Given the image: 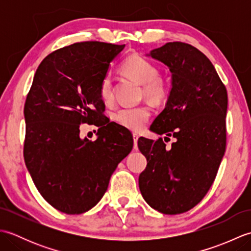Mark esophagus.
Returning a JSON list of instances; mask_svg holds the SVG:
<instances>
[{"instance_id":"obj_1","label":"esophagus","mask_w":251,"mask_h":251,"mask_svg":"<svg viewBox=\"0 0 251 251\" xmlns=\"http://www.w3.org/2000/svg\"><path fill=\"white\" fill-rule=\"evenodd\" d=\"M132 138H134V143H135V147H136L137 141H138V138H139V135L136 134V132H134V134H132Z\"/></svg>"}]
</instances>
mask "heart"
I'll return each instance as SVG.
<instances>
[{"label": "heart", "instance_id": "1", "mask_svg": "<svg viewBox=\"0 0 251 251\" xmlns=\"http://www.w3.org/2000/svg\"><path fill=\"white\" fill-rule=\"evenodd\" d=\"M122 71L127 76L143 85V94L153 102H162L168 95L167 84L158 77V69L151 61L138 55L126 58L122 65ZM100 97L104 102H110L113 97L109 75H105L100 84ZM151 117L148 106L123 108L115 113V120L127 129L139 131L145 128Z\"/></svg>", "mask_w": 251, "mask_h": 251}]
</instances>
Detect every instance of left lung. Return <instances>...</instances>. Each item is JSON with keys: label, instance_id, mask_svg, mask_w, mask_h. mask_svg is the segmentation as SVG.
Returning <instances> with one entry per match:
<instances>
[{"label": "left lung", "instance_id": "obj_1", "mask_svg": "<svg viewBox=\"0 0 251 251\" xmlns=\"http://www.w3.org/2000/svg\"><path fill=\"white\" fill-rule=\"evenodd\" d=\"M146 56L172 73L166 104L150 129L176 142L167 149L162 138H139L148 162L139 189L153 209L178 215L199 204L216 178L226 152L227 94L210 60L193 46L166 43Z\"/></svg>", "mask_w": 251, "mask_h": 251}]
</instances>
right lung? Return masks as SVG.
<instances>
[{
    "mask_svg": "<svg viewBox=\"0 0 251 251\" xmlns=\"http://www.w3.org/2000/svg\"><path fill=\"white\" fill-rule=\"evenodd\" d=\"M125 45L82 42L51 52L37 68L25 104L26 169L44 200L68 215L86 212L102 199L111 176L130 153L129 131L102 115L100 84ZM100 127L98 139L79 125Z\"/></svg>",
    "mask_w": 251,
    "mask_h": 251,
    "instance_id": "obj_1",
    "label": "right lung"
}]
</instances>
